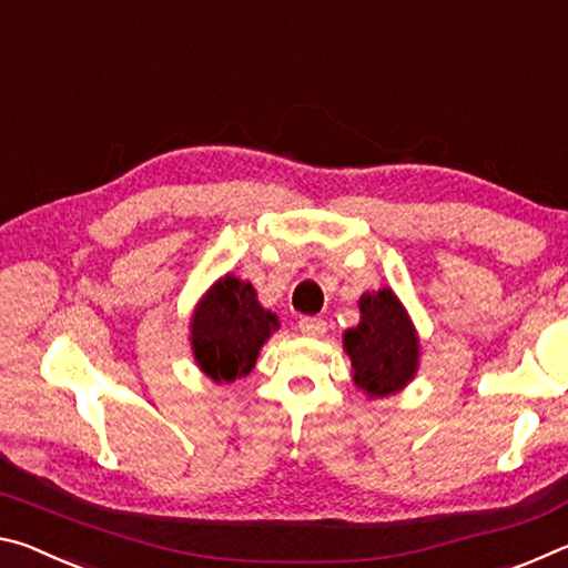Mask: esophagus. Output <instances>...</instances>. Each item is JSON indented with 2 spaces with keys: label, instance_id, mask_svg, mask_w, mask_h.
I'll list each match as a JSON object with an SVG mask.
<instances>
[{
  "label": "esophagus",
  "instance_id": "34e87169",
  "mask_svg": "<svg viewBox=\"0 0 568 568\" xmlns=\"http://www.w3.org/2000/svg\"><path fill=\"white\" fill-rule=\"evenodd\" d=\"M297 328H301L303 335H311V338H321L328 331V323L323 318H301L297 321Z\"/></svg>",
  "mask_w": 568,
  "mask_h": 568
}]
</instances>
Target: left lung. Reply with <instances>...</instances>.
<instances>
[{"mask_svg":"<svg viewBox=\"0 0 568 568\" xmlns=\"http://www.w3.org/2000/svg\"><path fill=\"white\" fill-rule=\"evenodd\" d=\"M358 307L361 323L343 333L353 381L368 398L390 396L416 378L420 355L416 328L390 287L363 293Z\"/></svg>","mask_w":568,"mask_h":568,"instance_id":"8db88e82","label":"left lung"}]
</instances>
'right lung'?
Returning a JSON list of instances; mask_svg holds the SVG:
<instances>
[{"label": "right lung", "instance_id": "right-lung-1", "mask_svg": "<svg viewBox=\"0 0 568 568\" xmlns=\"http://www.w3.org/2000/svg\"><path fill=\"white\" fill-rule=\"evenodd\" d=\"M277 325L275 313L257 303L253 283L227 273L192 313V355L207 378L233 383L255 368L257 353Z\"/></svg>", "mask_w": 568, "mask_h": 568}]
</instances>
